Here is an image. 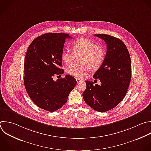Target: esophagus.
<instances>
[{
	"mask_svg": "<svg viewBox=\"0 0 151 151\" xmlns=\"http://www.w3.org/2000/svg\"><path fill=\"white\" fill-rule=\"evenodd\" d=\"M76 81H77V83L78 84H79V83L83 82V80H80V79H78V78H76Z\"/></svg>",
	"mask_w": 151,
	"mask_h": 151,
	"instance_id": "esophagus-1",
	"label": "esophagus"
}]
</instances>
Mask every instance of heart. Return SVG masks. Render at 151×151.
Wrapping results in <instances>:
<instances>
[{"mask_svg":"<svg viewBox=\"0 0 151 151\" xmlns=\"http://www.w3.org/2000/svg\"><path fill=\"white\" fill-rule=\"evenodd\" d=\"M73 53L64 51L61 54V60L67 66L73 64L75 57L81 55L80 63L81 65L73 67L67 70V73L78 79H82L88 74L91 70L96 71L102 65L105 50L103 46L96 45L90 40L81 38L78 39L71 46Z\"/></svg>","mask_w":151,"mask_h":151,"instance_id":"obj_1","label":"heart"}]
</instances>
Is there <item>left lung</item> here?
<instances>
[{"label":"left lung","mask_w":151,"mask_h":151,"mask_svg":"<svg viewBox=\"0 0 151 151\" xmlns=\"http://www.w3.org/2000/svg\"><path fill=\"white\" fill-rule=\"evenodd\" d=\"M104 40L107 52L101 67L93 76L99 78L101 85L86 81V89L83 93L85 102L99 112L115 107L124 99L131 77V61L128 50L122 40L107 34H97Z\"/></svg>","instance_id":"left-lung-1"}]
</instances>
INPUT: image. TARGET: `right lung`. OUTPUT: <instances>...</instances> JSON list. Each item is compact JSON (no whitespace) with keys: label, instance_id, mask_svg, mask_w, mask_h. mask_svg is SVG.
<instances>
[{"label":"right lung","instance_id":"right-lung-1","mask_svg":"<svg viewBox=\"0 0 151 151\" xmlns=\"http://www.w3.org/2000/svg\"><path fill=\"white\" fill-rule=\"evenodd\" d=\"M67 34L46 33L36 38L28 48L24 63L25 89L39 107L55 111L63 106L77 84L72 76L54 81V75L63 74L61 54Z\"/></svg>","mask_w":151,"mask_h":151}]
</instances>
